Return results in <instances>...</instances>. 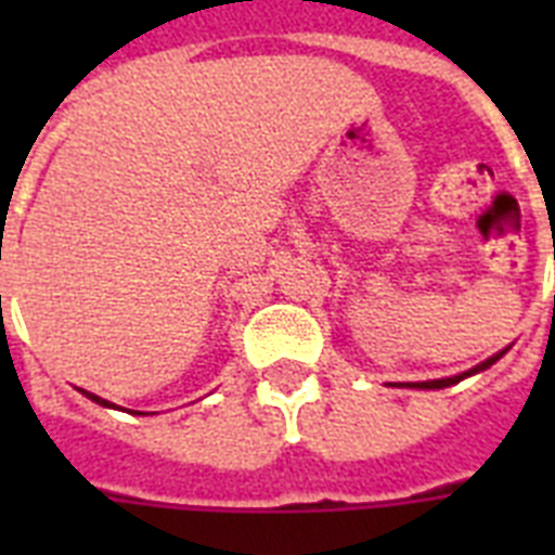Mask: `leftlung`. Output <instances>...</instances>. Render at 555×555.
Masks as SVG:
<instances>
[{
  "label": "left lung",
  "instance_id": "obj_1",
  "mask_svg": "<svg viewBox=\"0 0 555 555\" xmlns=\"http://www.w3.org/2000/svg\"><path fill=\"white\" fill-rule=\"evenodd\" d=\"M507 354V348L504 351H499V354H492L490 360H483V363H478L475 369L464 371V374H455V377H443V379H423V383H400V386H409V388H447V386H455V383H461L464 377H473V374H478V371L490 369L492 363H499L501 357Z\"/></svg>",
  "mask_w": 555,
  "mask_h": 555
}]
</instances>
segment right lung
I'll list each match as a JSON object with an SVG mask.
<instances>
[{"mask_svg": "<svg viewBox=\"0 0 555 555\" xmlns=\"http://www.w3.org/2000/svg\"><path fill=\"white\" fill-rule=\"evenodd\" d=\"M80 391H82V388H80ZM82 395L89 397V400H94V403H100V405H112V403H108V400H103V397H98V395H91V391H82Z\"/></svg>", "mask_w": 555, "mask_h": 555, "instance_id": "1", "label": "right lung"}]
</instances>
